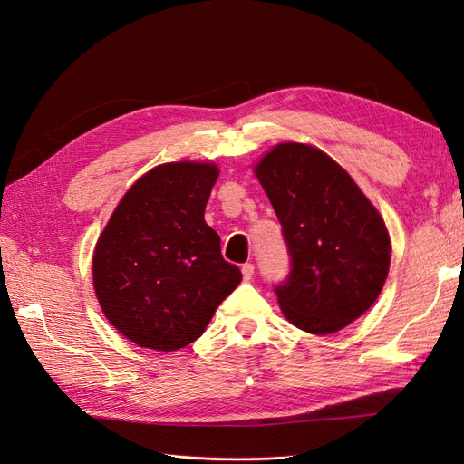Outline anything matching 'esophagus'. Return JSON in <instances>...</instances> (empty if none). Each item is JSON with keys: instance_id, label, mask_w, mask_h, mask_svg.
Masks as SVG:
<instances>
[{"instance_id": "obj_1", "label": "esophagus", "mask_w": 464, "mask_h": 464, "mask_svg": "<svg viewBox=\"0 0 464 464\" xmlns=\"http://www.w3.org/2000/svg\"><path fill=\"white\" fill-rule=\"evenodd\" d=\"M254 273H256L254 263H244V265H242V275H244L246 280H251V276H254Z\"/></svg>"}]
</instances>
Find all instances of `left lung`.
I'll return each instance as SVG.
<instances>
[{
	"mask_svg": "<svg viewBox=\"0 0 464 464\" xmlns=\"http://www.w3.org/2000/svg\"><path fill=\"white\" fill-rule=\"evenodd\" d=\"M256 174L283 227L290 273L275 294L302 331L331 334L377 300L391 263L383 218L343 168L302 143L276 145Z\"/></svg>",
	"mask_w": 464,
	"mask_h": 464,
	"instance_id": "8db88e82",
	"label": "left lung"
}]
</instances>
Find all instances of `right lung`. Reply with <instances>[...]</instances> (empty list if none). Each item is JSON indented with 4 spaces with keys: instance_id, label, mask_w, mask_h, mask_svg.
<instances>
[{
    "instance_id": "1",
    "label": "right lung",
    "mask_w": 464,
    "mask_h": 464,
    "mask_svg": "<svg viewBox=\"0 0 464 464\" xmlns=\"http://www.w3.org/2000/svg\"><path fill=\"white\" fill-rule=\"evenodd\" d=\"M215 164L152 168L123 195L92 257L96 298L131 343L172 353L198 341L242 273L205 222Z\"/></svg>"
}]
</instances>
